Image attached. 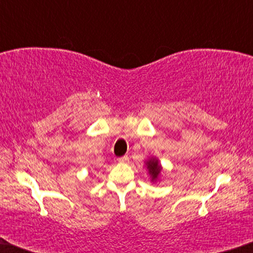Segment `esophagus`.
<instances>
[{"instance_id": "1", "label": "esophagus", "mask_w": 253, "mask_h": 253, "mask_svg": "<svg viewBox=\"0 0 253 253\" xmlns=\"http://www.w3.org/2000/svg\"><path fill=\"white\" fill-rule=\"evenodd\" d=\"M119 161L121 162V164H126V162L129 161V157H127V155H124V157L119 159Z\"/></svg>"}]
</instances>
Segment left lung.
Masks as SVG:
<instances>
[{
  "label": "left lung",
  "mask_w": 253,
  "mask_h": 253,
  "mask_svg": "<svg viewBox=\"0 0 253 253\" xmlns=\"http://www.w3.org/2000/svg\"><path fill=\"white\" fill-rule=\"evenodd\" d=\"M146 167H147V170H148V174L151 175L152 177V181H157L159 178V175H160L161 172V165L159 164V160L157 158H150L148 160L146 161Z\"/></svg>",
  "instance_id": "8db88e82"
}]
</instances>
